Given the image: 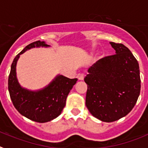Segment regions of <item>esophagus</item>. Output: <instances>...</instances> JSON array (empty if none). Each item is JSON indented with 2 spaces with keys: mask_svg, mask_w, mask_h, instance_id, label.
Masks as SVG:
<instances>
[{
  "mask_svg": "<svg viewBox=\"0 0 148 148\" xmlns=\"http://www.w3.org/2000/svg\"><path fill=\"white\" fill-rule=\"evenodd\" d=\"M77 77L79 80H83L84 79V74H79L77 75Z\"/></svg>",
  "mask_w": 148,
  "mask_h": 148,
  "instance_id": "esophagus-1",
  "label": "esophagus"
}]
</instances>
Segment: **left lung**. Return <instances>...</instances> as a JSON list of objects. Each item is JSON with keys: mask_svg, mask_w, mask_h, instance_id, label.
I'll list each match as a JSON object with an SVG mask.
<instances>
[{"mask_svg": "<svg viewBox=\"0 0 148 148\" xmlns=\"http://www.w3.org/2000/svg\"><path fill=\"white\" fill-rule=\"evenodd\" d=\"M115 54L101 59L88 69L86 105L94 117L112 122L133 110L140 94L138 61L123 44L110 42Z\"/></svg>", "mask_w": 148, "mask_h": 148, "instance_id": "1", "label": "left lung"}]
</instances>
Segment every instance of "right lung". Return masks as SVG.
Returning <instances> with one entry per match:
<instances>
[{
    "instance_id": "add662e5",
    "label": "right lung",
    "mask_w": 148,
    "mask_h": 148,
    "mask_svg": "<svg viewBox=\"0 0 148 148\" xmlns=\"http://www.w3.org/2000/svg\"><path fill=\"white\" fill-rule=\"evenodd\" d=\"M49 46L41 41L26 46L14 59L8 79L10 98L15 109L24 117L38 123L50 121L61 114L68 95L77 81V78L58 75L47 86L38 91H29L21 86L16 77V64L20 55L33 47Z\"/></svg>"
}]
</instances>
